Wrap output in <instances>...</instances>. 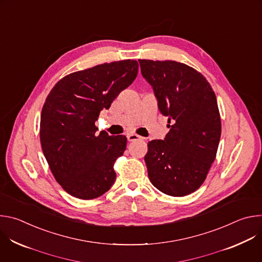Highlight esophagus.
<instances>
[{"instance_id": "obj_1", "label": "esophagus", "mask_w": 262, "mask_h": 262, "mask_svg": "<svg viewBox=\"0 0 262 262\" xmlns=\"http://www.w3.org/2000/svg\"><path fill=\"white\" fill-rule=\"evenodd\" d=\"M126 137H127V140L129 142H134V141H138V140H143L144 139V138H142V137H140V136H138L136 134H128Z\"/></svg>"}]
</instances>
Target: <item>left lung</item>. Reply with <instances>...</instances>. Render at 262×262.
I'll return each mask as SVG.
<instances>
[{
  "label": "left lung",
  "instance_id": "obj_1",
  "mask_svg": "<svg viewBox=\"0 0 262 262\" xmlns=\"http://www.w3.org/2000/svg\"><path fill=\"white\" fill-rule=\"evenodd\" d=\"M139 62L170 128L164 140L148 142V177L164 194L189 195L204 182L216 156L221 117L215 94L200 72L183 63Z\"/></svg>",
  "mask_w": 262,
  "mask_h": 262
}]
</instances>
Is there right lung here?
<instances>
[{"mask_svg":"<svg viewBox=\"0 0 262 262\" xmlns=\"http://www.w3.org/2000/svg\"><path fill=\"white\" fill-rule=\"evenodd\" d=\"M138 68L128 59L72 72L48 95L40 120L42 151L55 179L71 196L94 199L114 184V164L127 140L97 134L95 121L135 81Z\"/></svg>","mask_w":262,"mask_h":262,"instance_id":"1","label":"right lung"}]
</instances>
